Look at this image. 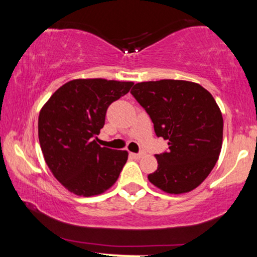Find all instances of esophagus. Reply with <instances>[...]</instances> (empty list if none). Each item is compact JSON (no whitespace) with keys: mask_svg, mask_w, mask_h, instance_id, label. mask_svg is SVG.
Instances as JSON below:
<instances>
[{"mask_svg":"<svg viewBox=\"0 0 257 257\" xmlns=\"http://www.w3.org/2000/svg\"><path fill=\"white\" fill-rule=\"evenodd\" d=\"M132 156L134 158H137V159H139V158H141L144 156V153L143 152H139V153H132Z\"/></svg>","mask_w":257,"mask_h":257,"instance_id":"34e87169","label":"esophagus"}]
</instances>
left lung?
<instances>
[{"label": "left lung", "instance_id": "obj_1", "mask_svg": "<svg viewBox=\"0 0 257 257\" xmlns=\"http://www.w3.org/2000/svg\"><path fill=\"white\" fill-rule=\"evenodd\" d=\"M131 93L169 145L156 155L158 168L149 180L168 193L192 191L213 170L222 146L223 119L213 95L178 79L141 82Z\"/></svg>", "mask_w": 257, "mask_h": 257}]
</instances>
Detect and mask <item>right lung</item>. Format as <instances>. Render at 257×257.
<instances>
[{"mask_svg": "<svg viewBox=\"0 0 257 257\" xmlns=\"http://www.w3.org/2000/svg\"><path fill=\"white\" fill-rule=\"evenodd\" d=\"M133 82L73 79L61 85L38 117L43 157L61 185L78 196L110 188L124 167L128 152L96 144L112 102L125 95Z\"/></svg>", "mask_w": 257, "mask_h": 257, "instance_id": "add662e5", "label": "right lung"}]
</instances>
